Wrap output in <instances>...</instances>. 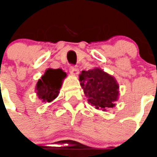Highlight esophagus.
I'll return each mask as SVG.
<instances>
[{"label": "esophagus", "mask_w": 157, "mask_h": 157, "mask_svg": "<svg viewBox=\"0 0 157 157\" xmlns=\"http://www.w3.org/2000/svg\"><path fill=\"white\" fill-rule=\"evenodd\" d=\"M69 71H70V73H71L72 75H77L79 72L78 69L76 68V66H74V65H71L70 67H69Z\"/></svg>", "instance_id": "esophagus-1"}]
</instances>
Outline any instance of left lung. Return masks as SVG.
Masks as SVG:
<instances>
[{"label":"left lung","instance_id":"obj_1","mask_svg":"<svg viewBox=\"0 0 157 157\" xmlns=\"http://www.w3.org/2000/svg\"><path fill=\"white\" fill-rule=\"evenodd\" d=\"M79 80L92 106L103 111L115 106L119 95V86L114 77L100 68H94L81 71Z\"/></svg>","mask_w":157,"mask_h":157}]
</instances>
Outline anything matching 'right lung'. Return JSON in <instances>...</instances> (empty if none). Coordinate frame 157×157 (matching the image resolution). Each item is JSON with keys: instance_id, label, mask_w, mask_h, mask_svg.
I'll use <instances>...</instances> for the list:
<instances>
[{"instance_id": "1", "label": "right lung", "mask_w": 157, "mask_h": 157, "mask_svg": "<svg viewBox=\"0 0 157 157\" xmlns=\"http://www.w3.org/2000/svg\"><path fill=\"white\" fill-rule=\"evenodd\" d=\"M66 72L62 69H48L38 81L36 90L38 97L44 102H51L56 98L62 86V81Z\"/></svg>"}]
</instances>
